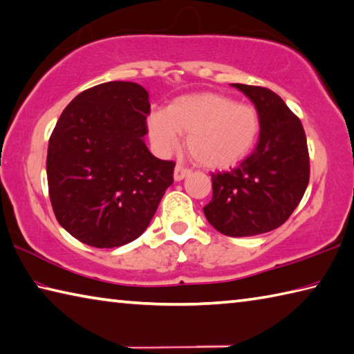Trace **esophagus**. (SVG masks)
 <instances>
[{"label": "esophagus", "instance_id": "obj_1", "mask_svg": "<svg viewBox=\"0 0 354 354\" xmlns=\"http://www.w3.org/2000/svg\"><path fill=\"white\" fill-rule=\"evenodd\" d=\"M192 170L189 169V167H184L181 164H178L175 167V181H181V179H184L187 175H190Z\"/></svg>", "mask_w": 354, "mask_h": 354}]
</instances>
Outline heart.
Wrapping results in <instances>:
<instances>
[{
  "mask_svg": "<svg viewBox=\"0 0 354 354\" xmlns=\"http://www.w3.org/2000/svg\"><path fill=\"white\" fill-rule=\"evenodd\" d=\"M153 145L162 155L175 150L179 134H187L185 147L196 162L205 167H229L239 162L260 134V115L254 106L234 104L214 93L181 95L164 110L149 115Z\"/></svg>",
  "mask_w": 354,
  "mask_h": 354,
  "instance_id": "1",
  "label": "heart"
}]
</instances>
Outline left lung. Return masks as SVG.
<instances>
[{"mask_svg": "<svg viewBox=\"0 0 354 354\" xmlns=\"http://www.w3.org/2000/svg\"><path fill=\"white\" fill-rule=\"evenodd\" d=\"M254 102L260 136L254 151L229 171L210 173V203L204 215L218 232L250 236L281 226L310 183L305 130L279 94L265 86L234 83Z\"/></svg>", "mask_w": 354, "mask_h": 354, "instance_id": "1", "label": "left lung"}]
</instances>
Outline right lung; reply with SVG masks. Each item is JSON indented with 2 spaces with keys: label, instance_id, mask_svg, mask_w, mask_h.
<instances>
[{
  "label": "right lung",
  "instance_id": "add662e5",
  "mask_svg": "<svg viewBox=\"0 0 354 354\" xmlns=\"http://www.w3.org/2000/svg\"><path fill=\"white\" fill-rule=\"evenodd\" d=\"M149 93L106 82L75 95L49 138L46 173L57 221L82 243L119 248L136 240L173 184V160L151 155Z\"/></svg>",
  "mask_w": 354,
  "mask_h": 354
}]
</instances>
